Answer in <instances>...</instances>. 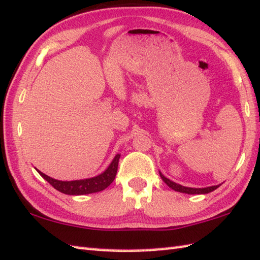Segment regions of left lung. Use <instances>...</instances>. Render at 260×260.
I'll use <instances>...</instances> for the list:
<instances>
[{"label": "left lung", "instance_id": "1", "mask_svg": "<svg viewBox=\"0 0 260 260\" xmlns=\"http://www.w3.org/2000/svg\"><path fill=\"white\" fill-rule=\"evenodd\" d=\"M160 174V177L162 178V181L167 184V185L173 188V190H175L177 192H181V193H187V194H206V193H209L212 192L214 190H216L217 187H219V185H215V186H209V187H204V188H196V187H186V186H182L179 185V184L175 183L171 181V179H168L167 177H165L161 173Z\"/></svg>", "mask_w": 260, "mask_h": 260}]
</instances>
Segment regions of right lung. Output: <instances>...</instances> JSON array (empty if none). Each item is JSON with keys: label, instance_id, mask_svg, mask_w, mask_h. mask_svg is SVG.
I'll use <instances>...</instances> for the list:
<instances>
[{"label": "right lung", "instance_id": "obj_1", "mask_svg": "<svg viewBox=\"0 0 260 260\" xmlns=\"http://www.w3.org/2000/svg\"><path fill=\"white\" fill-rule=\"evenodd\" d=\"M120 154H117L115 159L112 160L110 166L107 168L105 173L100 174L99 176L87 178V179H79V181H58V179L51 178L48 175H45L40 171V175L46 179L55 190L64 193V194L69 196H83V194H89V193H95L105 190L110 184L114 182L116 177L117 169H118V161H119Z\"/></svg>", "mask_w": 260, "mask_h": 260}]
</instances>
